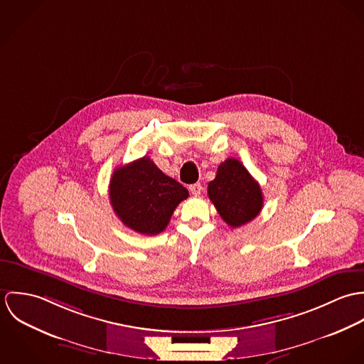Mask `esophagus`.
Segmentation results:
<instances>
[{
    "label": "esophagus",
    "mask_w": 364,
    "mask_h": 364,
    "mask_svg": "<svg viewBox=\"0 0 364 364\" xmlns=\"http://www.w3.org/2000/svg\"><path fill=\"white\" fill-rule=\"evenodd\" d=\"M189 191L192 192V195L199 196V195L202 193V191H203V186H202L200 183H193V185H191V186H189Z\"/></svg>",
    "instance_id": "34e87169"
}]
</instances>
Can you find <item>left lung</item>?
<instances>
[{
	"instance_id": "1",
	"label": "left lung",
	"mask_w": 364,
	"mask_h": 364,
	"mask_svg": "<svg viewBox=\"0 0 364 364\" xmlns=\"http://www.w3.org/2000/svg\"><path fill=\"white\" fill-rule=\"evenodd\" d=\"M208 193L221 218L232 228L254 220L263 208L259 183L235 158H227L208 182Z\"/></svg>"
}]
</instances>
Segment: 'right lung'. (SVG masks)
Masks as SVG:
<instances>
[{"instance_id":"obj_1","label":"right lung","mask_w":364,"mask_h":364,"mask_svg":"<svg viewBox=\"0 0 364 364\" xmlns=\"http://www.w3.org/2000/svg\"><path fill=\"white\" fill-rule=\"evenodd\" d=\"M189 192L143 156L114 169L109 183V199L122 223L136 232H162L178 205Z\"/></svg>"}]
</instances>
